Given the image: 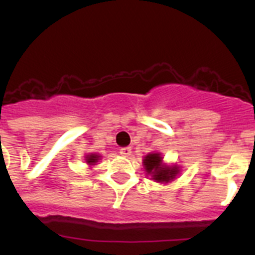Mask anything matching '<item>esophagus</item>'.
Listing matches in <instances>:
<instances>
[{"label":"esophagus","instance_id":"34e87169","mask_svg":"<svg viewBox=\"0 0 255 255\" xmlns=\"http://www.w3.org/2000/svg\"><path fill=\"white\" fill-rule=\"evenodd\" d=\"M120 154L124 155V157H128V155L131 154V148H130V147L121 148V149H120Z\"/></svg>","mask_w":255,"mask_h":255}]
</instances>
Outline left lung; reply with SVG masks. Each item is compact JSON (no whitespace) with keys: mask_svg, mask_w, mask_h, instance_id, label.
Listing matches in <instances>:
<instances>
[{"mask_svg":"<svg viewBox=\"0 0 255 255\" xmlns=\"http://www.w3.org/2000/svg\"><path fill=\"white\" fill-rule=\"evenodd\" d=\"M144 167L149 175H152L153 179L158 182H167L176 176L179 172V168L172 166V167H166L162 164V157L158 153H150L147 157H144Z\"/></svg>","mask_w":255,"mask_h":255,"instance_id":"1","label":"left lung"}]
</instances>
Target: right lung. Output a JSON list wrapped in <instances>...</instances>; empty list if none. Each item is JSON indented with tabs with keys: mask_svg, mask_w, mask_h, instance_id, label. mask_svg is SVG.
I'll list each match as a JSON object with an SVG mask.
<instances>
[{
	"mask_svg": "<svg viewBox=\"0 0 255 255\" xmlns=\"http://www.w3.org/2000/svg\"><path fill=\"white\" fill-rule=\"evenodd\" d=\"M98 159H100V155H97V154H91V155H88V157H87V162L89 164L96 163Z\"/></svg>",
	"mask_w": 255,
	"mask_h": 255,
	"instance_id": "obj_1",
	"label": "right lung"
}]
</instances>
